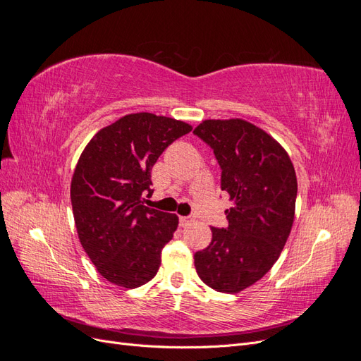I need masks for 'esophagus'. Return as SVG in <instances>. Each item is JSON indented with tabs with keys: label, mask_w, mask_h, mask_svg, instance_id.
<instances>
[{
	"label": "esophagus",
	"mask_w": 361,
	"mask_h": 361,
	"mask_svg": "<svg viewBox=\"0 0 361 361\" xmlns=\"http://www.w3.org/2000/svg\"><path fill=\"white\" fill-rule=\"evenodd\" d=\"M194 221H195V216H194V215H187V216H180V218H179V224H180L182 227H188V226H191Z\"/></svg>",
	"instance_id": "1"
}]
</instances>
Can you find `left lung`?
<instances>
[{
	"instance_id": "1",
	"label": "left lung",
	"mask_w": 361,
	"mask_h": 361,
	"mask_svg": "<svg viewBox=\"0 0 361 361\" xmlns=\"http://www.w3.org/2000/svg\"><path fill=\"white\" fill-rule=\"evenodd\" d=\"M194 135L214 150L221 190L233 202L228 226L212 227L211 244L194 255L195 269L207 286L236 293L264 277L285 247L297 176L285 149L245 120H204Z\"/></svg>"
}]
</instances>
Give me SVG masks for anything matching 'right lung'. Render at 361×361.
<instances>
[{
  "instance_id": "obj_1",
  "label": "right lung",
  "mask_w": 361,
  "mask_h": 361,
  "mask_svg": "<svg viewBox=\"0 0 361 361\" xmlns=\"http://www.w3.org/2000/svg\"><path fill=\"white\" fill-rule=\"evenodd\" d=\"M191 129L170 117L129 114L101 129L76 164L71 185L76 231L96 269L114 285L138 288L158 272L179 221L141 199L152 194V167L162 152Z\"/></svg>"
}]
</instances>
